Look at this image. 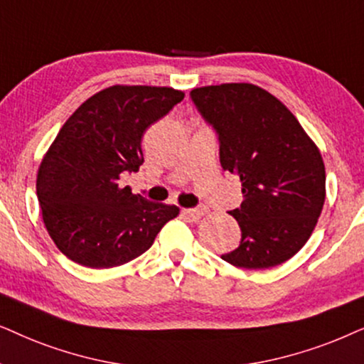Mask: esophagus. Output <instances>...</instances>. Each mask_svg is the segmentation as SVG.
<instances>
[{
    "label": "esophagus",
    "instance_id": "esophagus-1",
    "mask_svg": "<svg viewBox=\"0 0 364 364\" xmlns=\"http://www.w3.org/2000/svg\"><path fill=\"white\" fill-rule=\"evenodd\" d=\"M208 213L206 206H198V208H190V210H183V215L186 218H190L193 221H198L200 218H203Z\"/></svg>",
    "mask_w": 364,
    "mask_h": 364
}]
</instances>
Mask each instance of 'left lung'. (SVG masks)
<instances>
[{"instance_id": "left-lung-1", "label": "left lung", "mask_w": 364, "mask_h": 364, "mask_svg": "<svg viewBox=\"0 0 364 364\" xmlns=\"http://www.w3.org/2000/svg\"><path fill=\"white\" fill-rule=\"evenodd\" d=\"M220 139V163L241 181L245 200L230 211L241 228L221 258L264 269L293 258L309 240L326 196L321 153L278 98L250 83L203 86L190 93Z\"/></svg>"}]
</instances>
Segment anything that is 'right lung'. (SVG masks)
Returning <instances> with one entry per match:
<instances>
[{"instance_id": "right-lung-1", "label": "right lung", "mask_w": 364, "mask_h": 364, "mask_svg": "<svg viewBox=\"0 0 364 364\" xmlns=\"http://www.w3.org/2000/svg\"><path fill=\"white\" fill-rule=\"evenodd\" d=\"M185 98L166 86H109L85 101L38 169L36 195L51 240L66 258L113 268L138 258L179 208L119 188L138 171L143 134Z\"/></svg>"}]
</instances>
